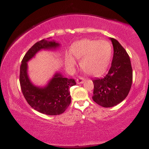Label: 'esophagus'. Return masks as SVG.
Masks as SVG:
<instances>
[{"mask_svg": "<svg viewBox=\"0 0 149 149\" xmlns=\"http://www.w3.org/2000/svg\"><path fill=\"white\" fill-rule=\"evenodd\" d=\"M85 80V78H83V77H79V78H77V80H76L77 84H82V83H84Z\"/></svg>", "mask_w": 149, "mask_h": 149, "instance_id": "obj_1", "label": "esophagus"}]
</instances>
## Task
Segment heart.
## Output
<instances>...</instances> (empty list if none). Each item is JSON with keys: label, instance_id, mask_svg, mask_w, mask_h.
<instances>
[{"label": "heart", "instance_id": "b5f03b06", "mask_svg": "<svg viewBox=\"0 0 149 149\" xmlns=\"http://www.w3.org/2000/svg\"><path fill=\"white\" fill-rule=\"evenodd\" d=\"M70 52L80 59V66L87 73L99 76L106 71L112 55L111 44L106 40L85 38L71 45ZM70 53H66L65 61L69 68L76 64V60Z\"/></svg>", "mask_w": 149, "mask_h": 149}]
</instances>
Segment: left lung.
<instances>
[{"mask_svg":"<svg viewBox=\"0 0 149 149\" xmlns=\"http://www.w3.org/2000/svg\"><path fill=\"white\" fill-rule=\"evenodd\" d=\"M110 39L113 46L111 66L105 76L92 80V100L105 108L114 107L123 102L129 94L132 83V69L129 55L117 40Z\"/></svg>","mask_w":149,"mask_h":149,"instance_id":"1","label":"left lung"}]
</instances>
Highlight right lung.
Instances as JSON below:
<instances>
[{"instance_id": "add662e5", "label": "right lung", "mask_w": 149, "mask_h": 149, "mask_svg": "<svg viewBox=\"0 0 149 149\" xmlns=\"http://www.w3.org/2000/svg\"><path fill=\"white\" fill-rule=\"evenodd\" d=\"M57 42L42 39L36 42L26 53L20 66L19 83L21 90L27 103L41 113L56 116L63 113L71 104L69 88L76 84L72 78H66L60 73H55L45 88L32 84L27 74V61L42 49H55Z\"/></svg>"}]
</instances>
